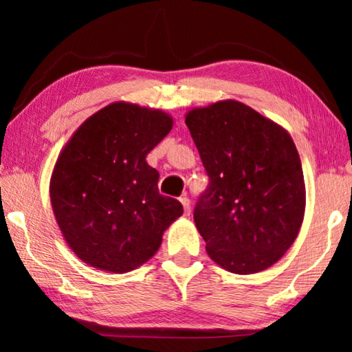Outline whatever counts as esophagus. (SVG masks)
<instances>
[{
    "label": "esophagus",
    "instance_id": "34e87169",
    "mask_svg": "<svg viewBox=\"0 0 352 352\" xmlns=\"http://www.w3.org/2000/svg\"><path fill=\"white\" fill-rule=\"evenodd\" d=\"M179 200H181L182 206H184V213L186 214H190V199H189V197L184 194V195H181Z\"/></svg>",
    "mask_w": 352,
    "mask_h": 352
}]
</instances>
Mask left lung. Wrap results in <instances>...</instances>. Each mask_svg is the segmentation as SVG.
I'll return each mask as SVG.
<instances>
[{"label": "left lung", "instance_id": "obj_1", "mask_svg": "<svg viewBox=\"0 0 352 352\" xmlns=\"http://www.w3.org/2000/svg\"><path fill=\"white\" fill-rule=\"evenodd\" d=\"M186 124L210 179L194 208L210 258L234 274L271 267L305 216V177L290 134L237 100L190 110Z\"/></svg>", "mask_w": 352, "mask_h": 352}]
</instances>
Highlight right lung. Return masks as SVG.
Masks as SVG:
<instances>
[{
  "label": "right lung",
  "mask_w": 352,
  "mask_h": 352,
  "mask_svg": "<svg viewBox=\"0 0 352 352\" xmlns=\"http://www.w3.org/2000/svg\"><path fill=\"white\" fill-rule=\"evenodd\" d=\"M162 110L110 104L81 124L57 158L51 204L67 243L86 264L128 272L153 256L182 214L158 192L147 153L171 131Z\"/></svg>",
  "instance_id": "obj_1"
}]
</instances>
